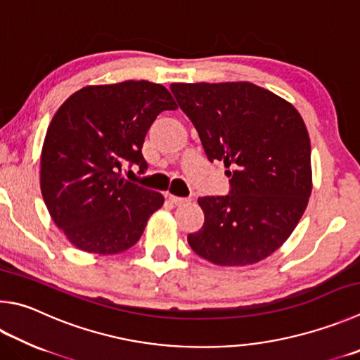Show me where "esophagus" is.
<instances>
[{
	"instance_id": "esophagus-1",
	"label": "esophagus",
	"mask_w": 360,
	"mask_h": 360,
	"mask_svg": "<svg viewBox=\"0 0 360 360\" xmlns=\"http://www.w3.org/2000/svg\"><path fill=\"white\" fill-rule=\"evenodd\" d=\"M168 197V200L173 202V205H176V206H179V205H184V202H188L191 200L188 198H182V197H176V195H172V193H168L167 195Z\"/></svg>"
}]
</instances>
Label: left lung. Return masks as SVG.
Instances as JSON below:
<instances>
[{
	"mask_svg": "<svg viewBox=\"0 0 360 360\" xmlns=\"http://www.w3.org/2000/svg\"><path fill=\"white\" fill-rule=\"evenodd\" d=\"M209 160L228 168L231 191L202 197L192 250L217 266L258 263L282 247L309 205L310 136L290 102L248 82L172 83Z\"/></svg>",
	"mask_w": 360,
	"mask_h": 360,
	"instance_id": "8db88e82",
	"label": "left lung"
}]
</instances>
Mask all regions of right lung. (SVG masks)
Listing matches in <instances>:
<instances>
[{"label":"right lung","mask_w":360,"mask_h":360,"mask_svg":"<svg viewBox=\"0 0 360 360\" xmlns=\"http://www.w3.org/2000/svg\"><path fill=\"white\" fill-rule=\"evenodd\" d=\"M176 108L165 86L146 80L84 86L58 108L42 146L41 192L72 245L115 255L141 238L163 195L121 178V167L145 173L148 130Z\"/></svg>","instance_id":"obj_1"}]
</instances>
